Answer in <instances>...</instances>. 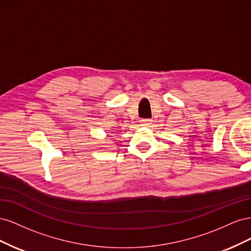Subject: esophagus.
<instances>
[{"mask_svg":"<svg viewBox=\"0 0 251 251\" xmlns=\"http://www.w3.org/2000/svg\"><path fill=\"white\" fill-rule=\"evenodd\" d=\"M141 125L144 126H149L151 124V119H148V118H144V119H141Z\"/></svg>","mask_w":251,"mask_h":251,"instance_id":"obj_1","label":"esophagus"}]
</instances>
